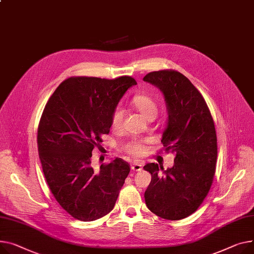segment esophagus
<instances>
[{"label":"esophagus","mask_w":254,"mask_h":254,"mask_svg":"<svg viewBox=\"0 0 254 254\" xmlns=\"http://www.w3.org/2000/svg\"><path fill=\"white\" fill-rule=\"evenodd\" d=\"M130 170H131L132 172H141V171L143 170V166H142V164H140L139 162H134L133 164H131Z\"/></svg>","instance_id":"34e87169"}]
</instances>
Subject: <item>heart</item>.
Listing matches in <instances>:
<instances>
[{"mask_svg": "<svg viewBox=\"0 0 254 254\" xmlns=\"http://www.w3.org/2000/svg\"><path fill=\"white\" fill-rule=\"evenodd\" d=\"M132 103L145 118H147L150 115H156L157 113L156 103L150 97L146 95L136 96L132 99ZM124 115H125V110L123 107L117 106L114 109L111 117V125L113 128H120L122 127ZM125 149L130 155L141 156L145 152V145L143 141L133 139L126 144Z\"/></svg>", "mask_w": 254, "mask_h": 254, "instance_id": "heart-1", "label": "heart"}]
</instances>
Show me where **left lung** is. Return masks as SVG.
<instances>
[{
    "label": "left lung",
    "mask_w": 254,
    "mask_h": 254,
    "mask_svg": "<svg viewBox=\"0 0 254 254\" xmlns=\"http://www.w3.org/2000/svg\"><path fill=\"white\" fill-rule=\"evenodd\" d=\"M143 80L163 95L167 121L161 142L175 155L166 171L157 163L144 166L152 176L145 202L156 215L178 221L196 211L211 187L217 157L214 123L205 100L182 73L153 71Z\"/></svg>",
    "instance_id": "left-lung-1"
}]
</instances>
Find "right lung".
<instances>
[{"mask_svg":"<svg viewBox=\"0 0 254 254\" xmlns=\"http://www.w3.org/2000/svg\"><path fill=\"white\" fill-rule=\"evenodd\" d=\"M134 84L130 76L69 77L45 106L38 129L43 173L61 207L79 221L109 213L129 173L122 158L95 171L92 151L110 131L114 109Z\"/></svg>","mask_w":254,"mask_h":254,"instance_id":"1","label":"right lung"}]
</instances>
